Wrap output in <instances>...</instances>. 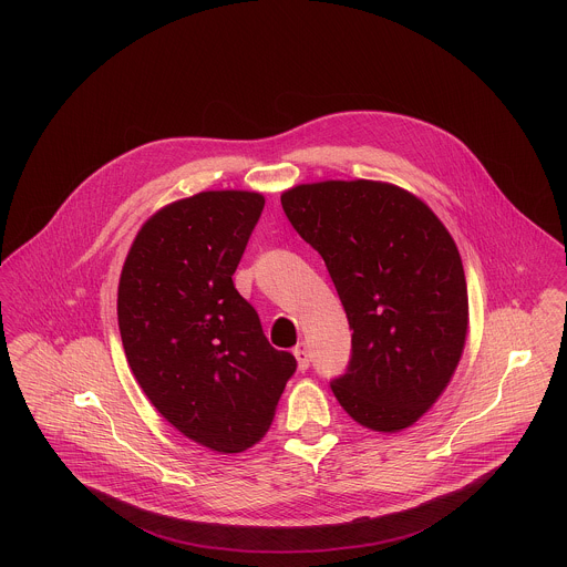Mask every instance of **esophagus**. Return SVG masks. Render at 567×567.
Wrapping results in <instances>:
<instances>
[{
    "label": "esophagus",
    "mask_w": 567,
    "mask_h": 567,
    "mask_svg": "<svg viewBox=\"0 0 567 567\" xmlns=\"http://www.w3.org/2000/svg\"><path fill=\"white\" fill-rule=\"evenodd\" d=\"M295 358H297V364H299V369L301 371H306L308 367H310V349H308V344L306 342H299L297 347H295Z\"/></svg>",
    "instance_id": "obj_1"
}]
</instances>
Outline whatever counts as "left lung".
Wrapping results in <instances>:
<instances>
[{
  "label": "left lung",
  "mask_w": 567,
  "mask_h": 567,
  "mask_svg": "<svg viewBox=\"0 0 567 567\" xmlns=\"http://www.w3.org/2000/svg\"><path fill=\"white\" fill-rule=\"evenodd\" d=\"M281 207L323 257L353 329L336 400L375 432L412 425L450 384L467 338V281L450 231L414 194L380 181L297 185Z\"/></svg>",
  "instance_id": "8db88e82"
}]
</instances>
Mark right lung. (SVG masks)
Instances as JSON below:
<instances>
[{"label":"right lung","mask_w":567,"mask_h":567,"mask_svg":"<svg viewBox=\"0 0 567 567\" xmlns=\"http://www.w3.org/2000/svg\"><path fill=\"white\" fill-rule=\"evenodd\" d=\"M261 209V194L240 189L165 205L140 229L117 288L122 344L146 398L181 434L223 454L261 441L297 371L234 286Z\"/></svg>","instance_id":"add662e5"}]
</instances>
